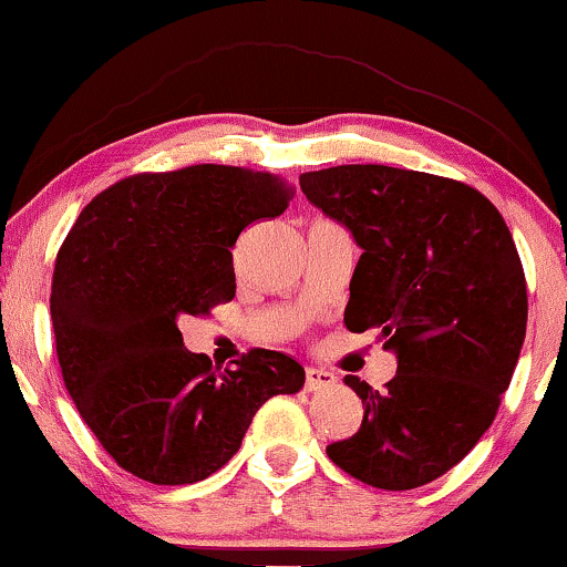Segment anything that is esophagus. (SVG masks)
<instances>
[{
	"label": "esophagus",
	"instance_id": "obj_1",
	"mask_svg": "<svg viewBox=\"0 0 567 567\" xmlns=\"http://www.w3.org/2000/svg\"><path fill=\"white\" fill-rule=\"evenodd\" d=\"M336 382V374L328 370H320V367H307L305 372V388L307 391H326Z\"/></svg>",
	"mask_w": 567,
	"mask_h": 567
}]
</instances>
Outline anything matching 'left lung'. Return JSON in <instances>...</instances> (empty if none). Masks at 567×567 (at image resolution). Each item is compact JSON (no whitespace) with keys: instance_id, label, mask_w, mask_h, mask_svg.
<instances>
[{"instance_id":"obj_1","label":"left lung","mask_w":567,"mask_h":567,"mask_svg":"<svg viewBox=\"0 0 567 567\" xmlns=\"http://www.w3.org/2000/svg\"><path fill=\"white\" fill-rule=\"evenodd\" d=\"M299 185L362 247L343 322L378 328L399 359L385 391L343 378L364 419L328 458L372 487H422L480 443L516 370L528 299L511 229L480 189L435 174L349 164Z\"/></svg>"}]
</instances>
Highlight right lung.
Masks as SVG:
<instances>
[{"label":"right lung","mask_w":567,"mask_h":567,"mask_svg":"<svg viewBox=\"0 0 567 567\" xmlns=\"http://www.w3.org/2000/svg\"><path fill=\"white\" fill-rule=\"evenodd\" d=\"M291 197L281 176L241 166L135 174L95 195L59 247L51 326L64 388L137 480H205L239 451L262 403L305 385V367L268 349L220 372L176 328L234 299L237 237Z\"/></svg>","instance_id":"right-lung-1"}]
</instances>
